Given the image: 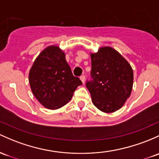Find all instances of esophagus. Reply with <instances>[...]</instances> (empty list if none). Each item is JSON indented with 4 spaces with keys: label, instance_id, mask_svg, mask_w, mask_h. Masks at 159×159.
<instances>
[{
    "label": "esophagus",
    "instance_id": "34e87169",
    "mask_svg": "<svg viewBox=\"0 0 159 159\" xmlns=\"http://www.w3.org/2000/svg\"><path fill=\"white\" fill-rule=\"evenodd\" d=\"M80 79H81V82H82L83 84L85 82V76L84 75H81V77H80Z\"/></svg>",
    "mask_w": 159,
    "mask_h": 159
}]
</instances>
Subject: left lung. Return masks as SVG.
Listing matches in <instances>:
<instances>
[{"instance_id": "8db88e82", "label": "left lung", "mask_w": 159, "mask_h": 159, "mask_svg": "<svg viewBox=\"0 0 159 159\" xmlns=\"http://www.w3.org/2000/svg\"><path fill=\"white\" fill-rule=\"evenodd\" d=\"M91 77L86 86L93 105L105 113L120 109L131 94L134 72L129 62L111 47L90 53Z\"/></svg>"}]
</instances>
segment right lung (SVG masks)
Returning <instances> with one entry per match:
<instances>
[{
  "mask_svg": "<svg viewBox=\"0 0 159 159\" xmlns=\"http://www.w3.org/2000/svg\"><path fill=\"white\" fill-rule=\"evenodd\" d=\"M29 81L38 102L53 110L67 104L82 84L72 75L65 52L57 45H50L40 53L29 71Z\"/></svg>",
  "mask_w": 159,
  "mask_h": 159,
  "instance_id": "1",
  "label": "right lung"
}]
</instances>
